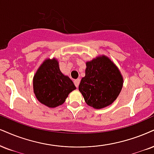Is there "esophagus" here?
Listing matches in <instances>:
<instances>
[{
    "mask_svg": "<svg viewBox=\"0 0 154 154\" xmlns=\"http://www.w3.org/2000/svg\"><path fill=\"white\" fill-rule=\"evenodd\" d=\"M79 83H80V79H79L74 80V84H75V87H76V88L79 87Z\"/></svg>",
    "mask_w": 154,
    "mask_h": 154,
    "instance_id": "obj_1",
    "label": "esophagus"
}]
</instances>
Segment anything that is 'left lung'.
<instances>
[{"label": "left lung", "instance_id": "left-lung-1", "mask_svg": "<svg viewBox=\"0 0 154 154\" xmlns=\"http://www.w3.org/2000/svg\"><path fill=\"white\" fill-rule=\"evenodd\" d=\"M122 86L119 70L103 56L86 63V75L81 79L79 89L88 106L100 109L116 99Z\"/></svg>", "mask_w": 154, "mask_h": 154}]
</instances>
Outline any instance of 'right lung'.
Masks as SVG:
<instances>
[{
	"mask_svg": "<svg viewBox=\"0 0 154 154\" xmlns=\"http://www.w3.org/2000/svg\"><path fill=\"white\" fill-rule=\"evenodd\" d=\"M73 81L60 72L56 59L45 60L33 78V91L37 99L50 108L61 105L72 91Z\"/></svg>",
	"mask_w": 154,
	"mask_h": 154,
	"instance_id": "right-lung-1",
	"label": "right lung"
}]
</instances>
